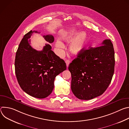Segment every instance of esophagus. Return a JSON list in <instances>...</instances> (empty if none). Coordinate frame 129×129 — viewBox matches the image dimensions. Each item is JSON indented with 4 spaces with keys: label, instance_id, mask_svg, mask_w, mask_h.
I'll return each instance as SVG.
<instances>
[{
    "label": "esophagus",
    "instance_id": "obj_1",
    "mask_svg": "<svg viewBox=\"0 0 129 129\" xmlns=\"http://www.w3.org/2000/svg\"><path fill=\"white\" fill-rule=\"evenodd\" d=\"M70 62V61L69 60H66L65 61V63H66V66H67V67H68Z\"/></svg>",
    "mask_w": 129,
    "mask_h": 129
}]
</instances>
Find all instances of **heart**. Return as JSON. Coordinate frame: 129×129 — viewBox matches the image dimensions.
Segmentation results:
<instances>
[{"label": "heart", "instance_id": "obj_1", "mask_svg": "<svg viewBox=\"0 0 129 129\" xmlns=\"http://www.w3.org/2000/svg\"><path fill=\"white\" fill-rule=\"evenodd\" d=\"M62 38L67 43L72 41L69 47L70 50L73 54H78L84 49L88 41V36L85 32L79 33V31L73 29L64 34ZM55 45L59 52H61L64 48V44L60 40H57Z\"/></svg>", "mask_w": 129, "mask_h": 129}]
</instances>
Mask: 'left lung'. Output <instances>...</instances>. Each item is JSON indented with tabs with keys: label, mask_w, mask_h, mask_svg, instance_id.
I'll use <instances>...</instances> for the list:
<instances>
[{
	"label": "left lung",
	"mask_w": 129,
	"mask_h": 129,
	"mask_svg": "<svg viewBox=\"0 0 129 129\" xmlns=\"http://www.w3.org/2000/svg\"><path fill=\"white\" fill-rule=\"evenodd\" d=\"M101 45L84 49L69 65L71 90L80 100L102 95L111 82L115 66L113 45L110 39Z\"/></svg>",
	"instance_id": "obj_1"
}]
</instances>
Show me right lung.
<instances>
[{
	"label": "right lung",
	"instance_id": "right-lung-1",
	"mask_svg": "<svg viewBox=\"0 0 129 129\" xmlns=\"http://www.w3.org/2000/svg\"><path fill=\"white\" fill-rule=\"evenodd\" d=\"M30 30L21 41L16 53V76L21 89L28 95L38 99L49 95L54 87L55 78L66 69L65 61L54 53L50 43L54 41L51 35L43 36L47 43L42 51L30 45Z\"/></svg>",
	"mask_w": 129,
	"mask_h": 129
}]
</instances>
